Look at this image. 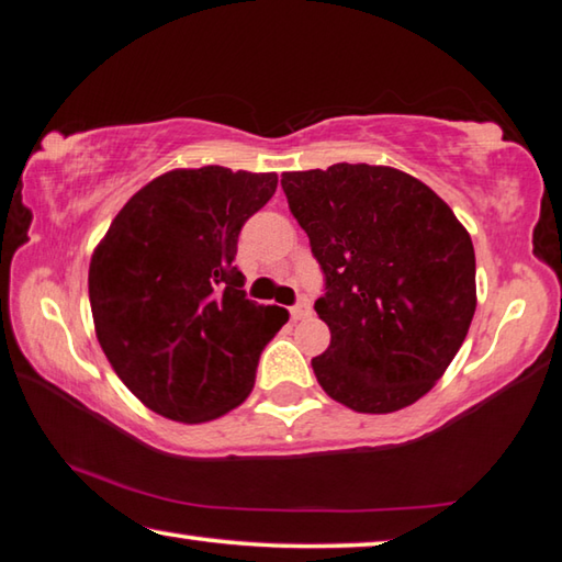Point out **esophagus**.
Listing matches in <instances>:
<instances>
[{"label": "esophagus", "instance_id": "1", "mask_svg": "<svg viewBox=\"0 0 562 562\" xmlns=\"http://www.w3.org/2000/svg\"><path fill=\"white\" fill-rule=\"evenodd\" d=\"M310 312H312L310 302L302 300V302H297V304H294V307L290 310V315H292V319H304V317H310Z\"/></svg>", "mask_w": 562, "mask_h": 562}]
</instances>
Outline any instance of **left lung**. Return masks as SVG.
<instances>
[{
    "label": "left lung",
    "mask_w": 562,
    "mask_h": 562,
    "mask_svg": "<svg viewBox=\"0 0 562 562\" xmlns=\"http://www.w3.org/2000/svg\"><path fill=\"white\" fill-rule=\"evenodd\" d=\"M327 292L331 341L319 386L359 414L412 406L449 369L475 312V252L459 217L422 180L389 166L282 173Z\"/></svg>",
    "instance_id": "8db88e82"
}]
</instances>
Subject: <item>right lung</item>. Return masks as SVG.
Instances as JSON below:
<instances>
[{
    "instance_id": "right-lung-1",
    "label": "right lung",
    "mask_w": 562,
    "mask_h": 562,
    "mask_svg": "<svg viewBox=\"0 0 562 562\" xmlns=\"http://www.w3.org/2000/svg\"><path fill=\"white\" fill-rule=\"evenodd\" d=\"M278 173L176 168L131 195L89 265L99 345L140 404L203 424L250 396L265 345L288 322L245 297L237 235Z\"/></svg>"
}]
</instances>
